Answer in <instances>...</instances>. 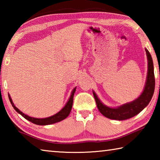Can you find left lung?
<instances>
[{
	"mask_svg": "<svg viewBox=\"0 0 160 160\" xmlns=\"http://www.w3.org/2000/svg\"><path fill=\"white\" fill-rule=\"evenodd\" d=\"M145 51L148 62L147 80H146L144 90L138 98L131 102L121 105L117 108H111L103 104L97 97L95 92H93L97 108L102 114L104 115L105 117L113 119V120H126V119L131 118L135 115L138 114L150 103L152 97L153 96L154 91H155V80L152 58L150 52L146 48Z\"/></svg>",
	"mask_w": 160,
	"mask_h": 160,
	"instance_id": "obj_1",
	"label": "left lung"
}]
</instances>
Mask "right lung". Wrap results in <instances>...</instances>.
<instances>
[{
    "label": "right lung",
    "mask_w": 160,
    "mask_h": 160,
    "mask_svg": "<svg viewBox=\"0 0 160 160\" xmlns=\"http://www.w3.org/2000/svg\"><path fill=\"white\" fill-rule=\"evenodd\" d=\"M75 90H76V88H75L73 90H72V92H71V95H70L68 101L67 102L66 104L65 105L64 107L60 111V112H58L57 113H56V114H54L53 116H49V117L44 118H33V117H30V116L25 114V113L22 112L21 111L19 110L18 108L15 106L14 103L12 102V100L9 94H8V97H9L10 102V103H11L12 106L13 107V108H14L15 110L18 113H20V115L22 116L24 118H26L27 120L31 121L32 123L37 124V125L45 126V125H50V124H53V123L59 122V121H63V119L66 118L68 116V115L70 113V111H71L72 107V103H73V97H74V94L75 92Z\"/></svg>",
    "instance_id": "right-lung-1"
}]
</instances>
